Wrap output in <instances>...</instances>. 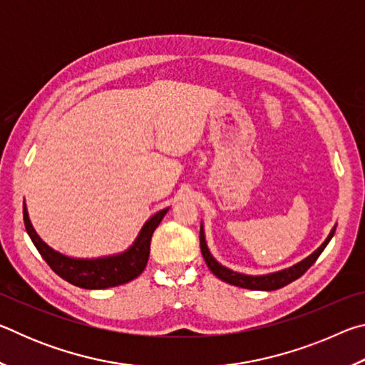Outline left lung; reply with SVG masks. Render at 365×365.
Returning a JSON list of instances; mask_svg holds the SVG:
<instances>
[{
  "label": "left lung",
  "mask_w": 365,
  "mask_h": 365,
  "mask_svg": "<svg viewBox=\"0 0 365 365\" xmlns=\"http://www.w3.org/2000/svg\"><path fill=\"white\" fill-rule=\"evenodd\" d=\"M335 230H336V227H333V230L330 232L329 237H327L325 242L320 245L311 256H307L306 259H302L301 262L294 264L293 267H288V269L280 270V272H274V274H269V275H256V277L255 275H243V274H238V272H233L230 269L224 267V265H220L211 256V252H209V250H207L202 225L200 230V246H201L202 257H205L207 267L211 269L212 274L215 277H219L220 280L230 283V285H235V287H242V288H248V289H264V292H274V289L287 287L288 283H292L296 279H299V277L304 274V272L311 267L314 262L317 261V257L322 255V251L325 250V246L329 245Z\"/></svg>",
  "instance_id": "obj_1"
}]
</instances>
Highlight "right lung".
<instances>
[{
  "instance_id": "right-lung-1",
  "label": "right lung",
  "mask_w": 365,
  "mask_h": 365,
  "mask_svg": "<svg viewBox=\"0 0 365 365\" xmlns=\"http://www.w3.org/2000/svg\"><path fill=\"white\" fill-rule=\"evenodd\" d=\"M168 211L169 209H163L154 214L141 228L135 243L125 252L100 259H73L49 248L30 224L26 205H24V224H26L27 233L32 238L35 248L61 279L85 289H103L123 285V283L137 279L145 270L148 257H150L153 232L156 230Z\"/></svg>"
}]
</instances>
